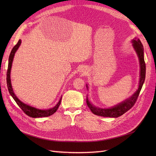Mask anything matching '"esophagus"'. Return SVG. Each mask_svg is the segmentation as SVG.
<instances>
[{
    "instance_id": "34e87169",
    "label": "esophagus",
    "mask_w": 156,
    "mask_h": 156,
    "mask_svg": "<svg viewBox=\"0 0 156 156\" xmlns=\"http://www.w3.org/2000/svg\"><path fill=\"white\" fill-rule=\"evenodd\" d=\"M81 72H82V73H85V69H82V71H81Z\"/></svg>"
}]
</instances>
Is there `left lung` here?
<instances>
[{
	"label": "left lung",
	"instance_id": "1",
	"mask_svg": "<svg viewBox=\"0 0 156 156\" xmlns=\"http://www.w3.org/2000/svg\"><path fill=\"white\" fill-rule=\"evenodd\" d=\"M133 47L135 49V52L137 54L138 57L139 62H140V81H139L138 88L136 92H135L132 97H130L128 99H126L125 101L122 102L121 103L118 104V105H114V107L108 109H102L99 108L96 106L92 104L90 102L87 96V104L89 109L91 110L92 113L96 114L97 116H101L104 117H110V118H118L122 114H125L128 110L132 108L135 105L137 98L140 92L142 87L144 83L145 78V73H146V68L145 63L144 61V47L140 42V40L138 38H135L132 40ZM87 88L88 90V85H87Z\"/></svg>",
	"mask_w": 156,
	"mask_h": 156
}]
</instances>
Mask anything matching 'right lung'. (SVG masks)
<instances>
[{
	"label": "right lung",
	"instance_id": "obj_1",
	"mask_svg": "<svg viewBox=\"0 0 156 156\" xmlns=\"http://www.w3.org/2000/svg\"><path fill=\"white\" fill-rule=\"evenodd\" d=\"M21 43V40H19L18 42L17 43L12 49V51L11 52L9 57V63H8V68H7V88H8V90L9 92V94L11 95L12 97L14 100L15 102L17 103V104L20 106V108L23 110V111L27 115H28L31 118H42V117H47L49 116H51L52 114L55 112L58 109L59 106L60 105L61 99H62V97H61V99L58 102L54 108L48 109H45V110H41L37 109L35 108L31 107L30 105H28L26 104L23 103L21 102L20 100L18 99V98L14 94L13 90L12 88L11 85V67H12V63L14 59V56L16 53V52L17 51L19 47L20 46Z\"/></svg>",
	"mask_w": 156,
	"mask_h": 156
}]
</instances>
